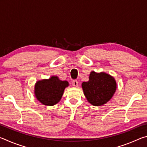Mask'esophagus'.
<instances>
[{"instance_id": "esophagus-1", "label": "esophagus", "mask_w": 147, "mask_h": 147, "mask_svg": "<svg viewBox=\"0 0 147 147\" xmlns=\"http://www.w3.org/2000/svg\"><path fill=\"white\" fill-rule=\"evenodd\" d=\"M72 84H73V86H74V87H78V82L76 80H74L72 82Z\"/></svg>"}]
</instances>
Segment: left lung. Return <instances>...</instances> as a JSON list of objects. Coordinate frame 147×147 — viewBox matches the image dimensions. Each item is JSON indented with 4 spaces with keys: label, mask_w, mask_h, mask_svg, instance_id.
Masks as SVG:
<instances>
[{
    "label": "left lung",
    "mask_w": 147,
    "mask_h": 147,
    "mask_svg": "<svg viewBox=\"0 0 147 147\" xmlns=\"http://www.w3.org/2000/svg\"><path fill=\"white\" fill-rule=\"evenodd\" d=\"M116 82L112 76L104 73L92 71L88 82L82 83L84 93L89 103L101 106L110 100L116 90Z\"/></svg>",
    "instance_id": "obj_1"
}]
</instances>
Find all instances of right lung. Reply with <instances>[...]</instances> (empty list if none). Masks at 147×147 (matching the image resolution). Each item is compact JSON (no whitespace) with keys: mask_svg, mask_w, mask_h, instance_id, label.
Wrapping results in <instances>:
<instances>
[{"mask_svg":"<svg viewBox=\"0 0 147 147\" xmlns=\"http://www.w3.org/2000/svg\"><path fill=\"white\" fill-rule=\"evenodd\" d=\"M67 81L60 80L57 76L38 81L35 86V94L38 100L46 106H53L60 100Z\"/></svg>","mask_w":147,"mask_h":147,"instance_id":"obj_1","label":"right lung"}]
</instances>
